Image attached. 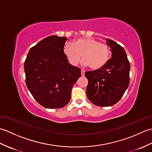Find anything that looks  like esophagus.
<instances>
[{"label":"esophagus","instance_id":"34e87169","mask_svg":"<svg viewBox=\"0 0 152 152\" xmlns=\"http://www.w3.org/2000/svg\"><path fill=\"white\" fill-rule=\"evenodd\" d=\"M81 73H82V76H84V75H85V70H81Z\"/></svg>","mask_w":152,"mask_h":152}]
</instances>
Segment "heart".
<instances>
[{"label":"heart","mask_w":152,"mask_h":152,"mask_svg":"<svg viewBox=\"0 0 152 152\" xmlns=\"http://www.w3.org/2000/svg\"><path fill=\"white\" fill-rule=\"evenodd\" d=\"M63 53L69 63L75 66L82 56L83 64L89 66L93 70L104 67L110 58V50L106 44L93 38H80L68 43L63 48Z\"/></svg>","instance_id":"heart-1"}]
</instances>
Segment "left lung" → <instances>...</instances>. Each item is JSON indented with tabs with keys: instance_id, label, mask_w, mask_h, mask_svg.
<instances>
[{
	"instance_id": "8db88e82",
	"label": "left lung",
	"mask_w": 152,
	"mask_h": 152,
	"mask_svg": "<svg viewBox=\"0 0 152 152\" xmlns=\"http://www.w3.org/2000/svg\"><path fill=\"white\" fill-rule=\"evenodd\" d=\"M106 44L111 48L112 58L102 69L88 71L86 93L93 104L110 106L116 104L129 85L130 64L124 48L110 39Z\"/></svg>"
}]
</instances>
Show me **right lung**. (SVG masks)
I'll return each instance as SVG.
<instances>
[{"mask_svg": "<svg viewBox=\"0 0 152 152\" xmlns=\"http://www.w3.org/2000/svg\"><path fill=\"white\" fill-rule=\"evenodd\" d=\"M66 37L50 36L31 48L24 63L25 82L34 99L44 108L66 106L74 83L81 76L63 53Z\"/></svg>", "mask_w": 152, "mask_h": 152, "instance_id": "obj_1", "label": "right lung"}]
</instances>
